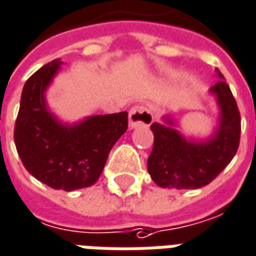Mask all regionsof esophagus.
<instances>
[{
	"instance_id": "esophagus-1",
	"label": "esophagus",
	"mask_w": 256,
	"mask_h": 256,
	"mask_svg": "<svg viewBox=\"0 0 256 256\" xmlns=\"http://www.w3.org/2000/svg\"><path fill=\"white\" fill-rule=\"evenodd\" d=\"M154 121L152 110L146 106H134L130 110V128L148 126Z\"/></svg>"
}]
</instances>
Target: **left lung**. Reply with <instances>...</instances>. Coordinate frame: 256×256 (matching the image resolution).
Returning <instances> with one entry per match:
<instances>
[{
	"label": "left lung",
	"mask_w": 256,
	"mask_h": 256,
	"mask_svg": "<svg viewBox=\"0 0 256 256\" xmlns=\"http://www.w3.org/2000/svg\"><path fill=\"white\" fill-rule=\"evenodd\" d=\"M219 81L210 88L219 108L218 125L202 140L188 139L175 130L168 116L164 122H153V150L148 171L154 183L168 189H200L211 183L233 160L241 132L240 112L224 74L216 68Z\"/></svg>",
	"instance_id": "1"
}]
</instances>
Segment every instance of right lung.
Wrapping results in <instances>:
<instances>
[{
  "instance_id": "1",
  "label": "right lung",
  "mask_w": 256,
  "mask_h": 256,
  "mask_svg": "<svg viewBox=\"0 0 256 256\" xmlns=\"http://www.w3.org/2000/svg\"><path fill=\"white\" fill-rule=\"evenodd\" d=\"M60 64V59L50 62L26 81L14 136L22 162L32 176L52 189L73 192L99 179L110 150L128 128V113L62 122L45 99Z\"/></svg>"
}]
</instances>
